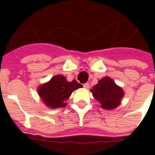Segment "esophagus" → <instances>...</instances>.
Masks as SVG:
<instances>
[{"instance_id": "1", "label": "esophagus", "mask_w": 155, "mask_h": 155, "mask_svg": "<svg viewBox=\"0 0 155 155\" xmlns=\"http://www.w3.org/2000/svg\"><path fill=\"white\" fill-rule=\"evenodd\" d=\"M84 87L85 89H88V88L90 87V84H88V83H86V84H84Z\"/></svg>"}]
</instances>
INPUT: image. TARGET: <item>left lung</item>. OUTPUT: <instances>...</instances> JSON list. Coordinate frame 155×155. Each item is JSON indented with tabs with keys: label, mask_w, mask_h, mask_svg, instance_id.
<instances>
[{
	"label": "left lung",
	"mask_w": 155,
	"mask_h": 155,
	"mask_svg": "<svg viewBox=\"0 0 155 155\" xmlns=\"http://www.w3.org/2000/svg\"><path fill=\"white\" fill-rule=\"evenodd\" d=\"M91 92L95 99L100 102L101 108L107 110L117 108L125 96L122 88L108 76L100 80L91 89Z\"/></svg>",
	"instance_id": "obj_1"
}]
</instances>
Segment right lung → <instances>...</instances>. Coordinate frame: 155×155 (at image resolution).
Instances as JSON below:
<instances>
[{
	"mask_svg": "<svg viewBox=\"0 0 155 155\" xmlns=\"http://www.w3.org/2000/svg\"><path fill=\"white\" fill-rule=\"evenodd\" d=\"M83 86L75 80L68 81L62 75H54L48 82L38 87V94L41 101L48 108H63L67 105L66 101L71 97L73 91Z\"/></svg>",
	"mask_w": 155,
	"mask_h": 155,
	"instance_id": "1",
	"label": "right lung"
}]
</instances>
